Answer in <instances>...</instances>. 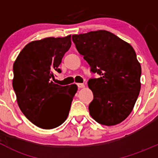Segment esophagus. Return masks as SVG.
I'll use <instances>...</instances> for the list:
<instances>
[{
    "label": "esophagus",
    "instance_id": "obj_1",
    "mask_svg": "<svg viewBox=\"0 0 158 158\" xmlns=\"http://www.w3.org/2000/svg\"><path fill=\"white\" fill-rule=\"evenodd\" d=\"M77 85H78V87H79V89L84 88V87H85V85H84L83 83H78Z\"/></svg>",
    "mask_w": 158,
    "mask_h": 158
}]
</instances>
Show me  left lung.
<instances>
[{"instance_id":"left-lung-1","label":"left lung","mask_w":158,"mask_h":158,"mask_svg":"<svg viewBox=\"0 0 158 158\" xmlns=\"http://www.w3.org/2000/svg\"><path fill=\"white\" fill-rule=\"evenodd\" d=\"M77 50L93 73L89 88L93 101L89 106L92 118L111 126L128 118L141 90V64L133 47L107 30H99L72 36Z\"/></svg>"}]
</instances>
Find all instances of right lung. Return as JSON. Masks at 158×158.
Here are the masks:
<instances>
[{"label": "right lung", "instance_id": "add662e5", "mask_svg": "<svg viewBox=\"0 0 158 158\" xmlns=\"http://www.w3.org/2000/svg\"><path fill=\"white\" fill-rule=\"evenodd\" d=\"M71 35L27 44L14 63L13 88L23 114L33 125L52 129L66 120L78 87L54 83V72L71 47Z\"/></svg>", "mask_w": 158, "mask_h": 158}]
</instances>
